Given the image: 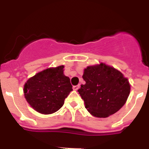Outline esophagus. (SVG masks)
<instances>
[{"mask_svg": "<svg viewBox=\"0 0 149 149\" xmlns=\"http://www.w3.org/2000/svg\"><path fill=\"white\" fill-rule=\"evenodd\" d=\"M79 87H80V84H78V85H76V86H73V90H77L79 88Z\"/></svg>", "mask_w": 149, "mask_h": 149, "instance_id": "1", "label": "esophagus"}]
</instances>
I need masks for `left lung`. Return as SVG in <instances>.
<instances>
[{
  "mask_svg": "<svg viewBox=\"0 0 149 149\" xmlns=\"http://www.w3.org/2000/svg\"><path fill=\"white\" fill-rule=\"evenodd\" d=\"M85 84L78 90L85 108L97 118H107L124 105L130 93L126 78L114 68L101 63L84 69Z\"/></svg>",
  "mask_w": 149,
  "mask_h": 149,
  "instance_id": "1",
  "label": "left lung"
}]
</instances>
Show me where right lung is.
<instances>
[{"instance_id":"right-lung-1","label":"right lung","mask_w":149,"mask_h":149,"mask_svg":"<svg viewBox=\"0 0 149 149\" xmlns=\"http://www.w3.org/2000/svg\"><path fill=\"white\" fill-rule=\"evenodd\" d=\"M64 66L48 68L30 78L24 86V95L31 107L42 114L54 113L65 103L73 86L63 73Z\"/></svg>"}]
</instances>
